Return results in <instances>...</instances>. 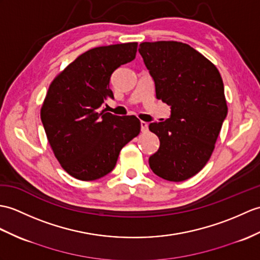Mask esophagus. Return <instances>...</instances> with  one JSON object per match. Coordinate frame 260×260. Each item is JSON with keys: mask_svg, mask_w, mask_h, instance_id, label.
I'll list each match as a JSON object with an SVG mask.
<instances>
[{"mask_svg": "<svg viewBox=\"0 0 260 260\" xmlns=\"http://www.w3.org/2000/svg\"><path fill=\"white\" fill-rule=\"evenodd\" d=\"M141 131H142V133H146V132H148V124L146 123V122H141Z\"/></svg>", "mask_w": 260, "mask_h": 260, "instance_id": "1", "label": "esophagus"}]
</instances>
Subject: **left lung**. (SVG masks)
<instances>
[{
    "instance_id": "8db88e82",
    "label": "left lung",
    "mask_w": 260,
    "mask_h": 260,
    "mask_svg": "<svg viewBox=\"0 0 260 260\" xmlns=\"http://www.w3.org/2000/svg\"><path fill=\"white\" fill-rule=\"evenodd\" d=\"M140 47L156 99L171 107L166 120L148 126L159 138L149 167L166 180L183 182L201 171L213 153L228 111L224 83L216 66L189 45L160 41Z\"/></svg>"
}]
</instances>
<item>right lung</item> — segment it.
<instances>
[{"mask_svg":"<svg viewBox=\"0 0 260 260\" xmlns=\"http://www.w3.org/2000/svg\"><path fill=\"white\" fill-rule=\"evenodd\" d=\"M137 43L92 48L52 82L41 120L54 155L71 176L94 180L111 173L126 144L140 134L135 116L100 111L114 99L113 72L136 56Z\"/></svg>","mask_w":260,"mask_h":260,"instance_id":"1","label":"right lung"}]
</instances>
